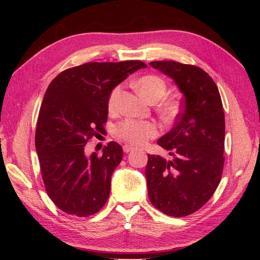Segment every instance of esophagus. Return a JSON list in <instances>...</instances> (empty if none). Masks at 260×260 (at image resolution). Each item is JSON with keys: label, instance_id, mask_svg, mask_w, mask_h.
Instances as JSON below:
<instances>
[{"label": "esophagus", "instance_id": "1", "mask_svg": "<svg viewBox=\"0 0 260 260\" xmlns=\"http://www.w3.org/2000/svg\"><path fill=\"white\" fill-rule=\"evenodd\" d=\"M133 149H135V147L131 146V145H128V144L123 145V152L124 153H130V152L133 151Z\"/></svg>", "mask_w": 260, "mask_h": 260}]
</instances>
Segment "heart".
<instances>
[{
	"label": "heart",
	"mask_w": 260,
	"mask_h": 260,
	"mask_svg": "<svg viewBox=\"0 0 260 260\" xmlns=\"http://www.w3.org/2000/svg\"><path fill=\"white\" fill-rule=\"evenodd\" d=\"M136 88L140 95L142 96L148 103H155L159 101L166 94V83L162 79L156 76H145L136 82ZM121 94V86H116L111 93L108 100L109 111H115ZM165 111L169 114L175 113L176 105L169 103L165 105ZM156 124L147 121H138L127 119L119 123L116 127V135L118 138L131 143L133 145H142L147 140L157 136Z\"/></svg>",
	"instance_id": "obj_1"
}]
</instances>
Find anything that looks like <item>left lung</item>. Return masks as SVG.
<instances>
[{
	"mask_svg": "<svg viewBox=\"0 0 260 260\" xmlns=\"http://www.w3.org/2000/svg\"><path fill=\"white\" fill-rule=\"evenodd\" d=\"M174 80L183 95L175 127L157 144L174 159L147 155L148 199L164 214H193L215 193L223 169L224 114L219 90L203 69L175 60L149 62Z\"/></svg>",
	"mask_w": 260,
	"mask_h": 260,
	"instance_id": "8db88e82",
	"label": "left lung"
}]
</instances>
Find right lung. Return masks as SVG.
<instances>
[{
	"instance_id": "obj_1",
	"label": "right lung",
	"mask_w": 260,
	"mask_h": 260,
	"mask_svg": "<svg viewBox=\"0 0 260 260\" xmlns=\"http://www.w3.org/2000/svg\"><path fill=\"white\" fill-rule=\"evenodd\" d=\"M146 68L143 61L85 62L55 77L39 113L36 149L50 199L77 217L96 214L111 191L112 175L123 152L109 142L102 155H85L89 139L103 133L108 100L130 74Z\"/></svg>"
}]
</instances>
